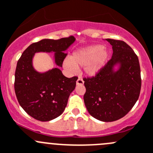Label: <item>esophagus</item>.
<instances>
[{"label": "esophagus", "instance_id": "obj_1", "mask_svg": "<svg viewBox=\"0 0 153 153\" xmlns=\"http://www.w3.org/2000/svg\"><path fill=\"white\" fill-rule=\"evenodd\" d=\"M84 80H83L81 78H80V77L78 78V80H77V81H76V84H80V85H82V84H84Z\"/></svg>", "mask_w": 153, "mask_h": 153}]
</instances>
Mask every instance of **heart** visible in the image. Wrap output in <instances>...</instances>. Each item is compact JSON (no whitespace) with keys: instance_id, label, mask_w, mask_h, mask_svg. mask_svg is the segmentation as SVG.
<instances>
[{"instance_id":"b5f03b06","label":"heart","mask_w":153,"mask_h":153,"mask_svg":"<svg viewBox=\"0 0 153 153\" xmlns=\"http://www.w3.org/2000/svg\"><path fill=\"white\" fill-rule=\"evenodd\" d=\"M108 51L100 45H93L74 51L70 58L64 60V66L71 71H76L79 66H84L88 75H94L105 65Z\"/></svg>"}]
</instances>
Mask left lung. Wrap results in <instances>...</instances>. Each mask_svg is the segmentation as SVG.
<instances>
[{
    "label": "left lung",
    "instance_id": "8db88e82",
    "mask_svg": "<svg viewBox=\"0 0 153 153\" xmlns=\"http://www.w3.org/2000/svg\"><path fill=\"white\" fill-rule=\"evenodd\" d=\"M112 45L111 60L92 77H84V104L92 117L104 122L126 116L140 96L141 88L138 57L124 41L106 39ZM121 64L119 71L112 67Z\"/></svg>",
    "mask_w": 153,
    "mask_h": 153
}]
</instances>
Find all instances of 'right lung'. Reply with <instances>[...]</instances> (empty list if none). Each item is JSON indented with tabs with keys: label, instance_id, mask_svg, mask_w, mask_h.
<instances>
[{
	"label": "right lung",
	"instance_id": "1",
	"mask_svg": "<svg viewBox=\"0 0 153 153\" xmlns=\"http://www.w3.org/2000/svg\"><path fill=\"white\" fill-rule=\"evenodd\" d=\"M72 36L60 39H45L31 44L19 59L15 72L14 88L22 108L34 119L49 121L63 112L70 93L75 90L78 77L66 78L58 68L39 73L33 68L32 58L39 51L55 52V62L62 66L63 53L73 42Z\"/></svg>",
	"mask_w": 153,
	"mask_h": 153
}]
</instances>
